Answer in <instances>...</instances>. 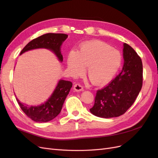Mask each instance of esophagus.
<instances>
[{
	"label": "esophagus",
	"instance_id": "esophagus-1",
	"mask_svg": "<svg viewBox=\"0 0 158 158\" xmlns=\"http://www.w3.org/2000/svg\"><path fill=\"white\" fill-rule=\"evenodd\" d=\"M74 89L76 92H81L83 90V87L80 84H76L74 85Z\"/></svg>",
	"mask_w": 158,
	"mask_h": 158
}]
</instances>
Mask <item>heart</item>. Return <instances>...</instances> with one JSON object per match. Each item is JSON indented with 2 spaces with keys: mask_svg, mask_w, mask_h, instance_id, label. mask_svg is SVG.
I'll return each instance as SVG.
<instances>
[{
  "mask_svg": "<svg viewBox=\"0 0 158 158\" xmlns=\"http://www.w3.org/2000/svg\"><path fill=\"white\" fill-rule=\"evenodd\" d=\"M121 62L120 52L99 41L85 43L78 52L72 51L67 57V66L72 75L82 74L85 66H88L87 73L90 81L98 85L111 80L120 67Z\"/></svg>",
  "mask_w": 158,
  "mask_h": 158,
  "instance_id": "1",
  "label": "heart"
}]
</instances>
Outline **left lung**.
<instances>
[{
	"label": "left lung",
	"instance_id": "obj_1",
	"mask_svg": "<svg viewBox=\"0 0 158 158\" xmlns=\"http://www.w3.org/2000/svg\"><path fill=\"white\" fill-rule=\"evenodd\" d=\"M123 59L121 73L106 87L97 91L94 105L89 109L95 116L109 118L122 115L132 106L140 92L143 81L142 60L125 43Z\"/></svg>",
	"mask_w": 158,
	"mask_h": 158
}]
</instances>
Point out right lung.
Returning <instances> with one entry per match:
<instances>
[{
    "mask_svg": "<svg viewBox=\"0 0 158 158\" xmlns=\"http://www.w3.org/2000/svg\"><path fill=\"white\" fill-rule=\"evenodd\" d=\"M67 37L68 35L64 33H46L28 43L22 50L20 55L31 49L45 48L52 51L62 62L63 57L60 52V46ZM72 86L73 83L70 81L59 80L51 97L41 106H26L20 102L17 98L16 100L23 113L32 121L37 123H46L52 120L60 113L64 100Z\"/></svg>",
    "mask_w": 158,
    "mask_h": 158,
    "instance_id": "1",
    "label": "right lung"
}]
</instances>
